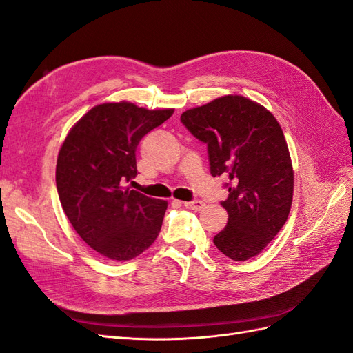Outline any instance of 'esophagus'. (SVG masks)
Instances as JSON below:
<instances>
[{
    "label": "esophagus",
    "instance_id": "1",
    "mask_svg": "<svg viewBox=\"0 0 353 353\" xmlns=\"http://www.w3.org/2000/svg\"><path fill=\"white\" fill-rule=\"evenodd\" d=\"M183 205L186 208H189V210H195V211H201V210L204 208L203 201H198V199H195V201H186V203H183Z\"/></svg>",
    "mask_w": 353,
    "mask_h": 353
}]
</instances>
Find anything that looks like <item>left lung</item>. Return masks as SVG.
<instances>
[{
    "label": "left lung",
    "instance_id": "8db88e82",
    "mask_svg": "<svg viewBox=\"0 0 353 353\" xmlns=\"http://www.w3.org/2000/svg\"><path fill=\"white\" fill-rule=\"evenodd\" d=\"M207 145L210 173L228 179V225L214 245L235 261L261 253L284 226L293 203L294 173L281 125L266 108L223 96L180 117Z\"/></svg>",
    "mask_w": 353,
    "mask_h": 353
}]
</instances>
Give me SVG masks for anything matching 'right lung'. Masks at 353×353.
<instances>
[{
    "label": "right lung",
    "instance_id": "right-lung-1",
    "mask_svg": "<svg viewBox=\"0 0 353 353\" xmlns=\"http://www.w3.org/2000/svg\"><path fill=\"white\" fill-rule=\"evenodd\" d=\"M173 112L102 103L68 133L56 165L59 199L77 234L99 254L132 260L157 239L167 203L125 185L137 176L139 142Z\"/></svg>",
    "mask_w": 353,
    "mask_h": 353
}]
</instances>
